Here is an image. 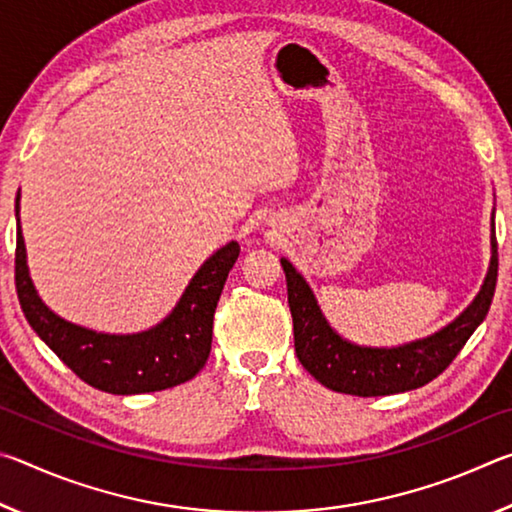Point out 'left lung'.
Here are the masks:
<instances>
[{
	"instance_id": "obj_1",
	"label": "left lung",
	"mask_w": 512,
	"mask_h": 512,
	"mask_svg": "<svg viewBox=\"0 0 512 512\" xmlns=\"http://www.w3.org/2000/svg\"><path fill=\"white\" fill-rule=\"evenodd\" d=\"M490 246L492 257L488 273L470 307L436 334L397 345V348H363L336 334L320 311L305 277L289 259L282 257L280 262L287 275L289 309L293 316V341H296L300 363L320 384L345 395L379 397L429 384L456 359L474 329L488 316L499 268L495 214H492Z\"/></svg>"
}]
</instances>
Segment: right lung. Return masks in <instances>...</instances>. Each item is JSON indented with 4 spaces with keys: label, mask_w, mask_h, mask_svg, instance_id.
Returning a JSON list of instances; mask_svg holds the SVG:
<instances>
[{
    "label": "right lung",
    "mask_w": 512,
    "mask_h": 512,
    "mask_svg": "<svg viewBox=\"0 0 512 512\" xmlns=\"http://www.w3.org/2000/svg\"><path fill=\"white\" fill-rule=\"evenodd\" d=\"M17 214L20 192L15 198ZM237 257L239 244L230 241L205 259L171 314L155 327L137 334H103L69 323L40 300L29 275L27 248L17 216L15 289L33 332L85 384L112 395L153 393L185 384L205 366L212 350L216 302Z\"/></svg>",
    "instance_id": "1"
}]
</instances>
